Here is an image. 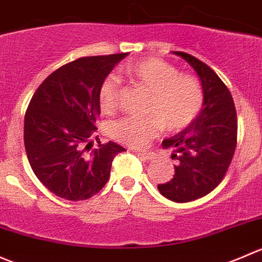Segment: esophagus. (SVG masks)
<instances>
[{"label":"esophagus","instance_id":"esophagus-1","mask_svg":"<svg viewBox=\"0 0 262 262\" xmlns=\"http://www.w3.org/2000/svg\"><path fill=\"white\" fill-rule=\"evenodd\" d=\"M139 155H140V157L142 158V159H144V160H146V162H151V160L154 159V158H155L154 152H146V151H141V152H139Z\"/></svg>","mask_w":262,"mask_h":262}]
</instances>
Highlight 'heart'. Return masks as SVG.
Returning a JSON list of instances; mask_svg holds the SVG:
<instances>
[{
    "mask_svg": "<svg viewBox=\"0 0 262 262\" xmlns=\"http://www.w3.org/2000/svg\"><path fill=\"white\" fill-rule=\"evenodd\" d=\"M122 74L134 84L150 92L146 117H125L111 126L118 141L142 147L160 131H177L190 125L204 104L200 81L190 75H180L177 67L158 58H145L126 64ZM120 82L108 76L99 86L98 99L103 112H115L118 105Z\"/></svg>",
    "mask_w": 262,
    "mask_h": 262,
    "instance_id": "1",
    "label": "heart"
}]
</instances>
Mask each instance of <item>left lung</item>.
I'll return each instance as SVG.
<instances>
[{
	"label": "left lung",
	"mask_w": 262,
	"mask_h": 262,
	"mask_svg": "<svg viewBox=\"0 0 262 262\" xmlns=\"http://www.w3.org/2000/svg\"><path fill=\"white\" fill-rule=\"evenodd\" d=\"M190 63L201 80L203 110L181 132L163 140L174 149V176L158 190L168 200L188 203L208 195L222 182L237 145V113L230 92L206 63L185 52H173Z\"/></svg>",
	"instance_id": "left-lung-1"
}]
</instances>
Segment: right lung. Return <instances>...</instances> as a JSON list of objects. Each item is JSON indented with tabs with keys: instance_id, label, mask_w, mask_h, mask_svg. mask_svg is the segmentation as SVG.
<instances>
[{
	"instance_id": "add662e5",
	"label": "right lung",
	"mask_w": 262,
	"mask_h": 262,
	"mask_svg": "<svg viewBox=\"0 0 262 262\" xmlns=\"http://www.w3.org/2000/svg\"><path fill=\"white\" fill-rule=\"evenodd\" d=\"M128 53L82 57L59 67L39 85L24 120L28 160L38 180L58 198L88 200L111 174L113 158L125 151L110 141L89 146L98 130L99 86Z\"/></svg>"
}]
</instances>
